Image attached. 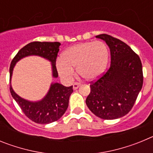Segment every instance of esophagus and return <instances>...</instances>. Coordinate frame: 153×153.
<instances>
[{
    "label": "esophagus",
    "instance_id": "obj_1",
    "mask_svg": "<svg viewBox=\"0 0 153 153\" xmlns=\"http://www.w3.org/2000/svg\"><path fill=\"white\" fill-rule=\"evenodd\" d=\"M81 85L80 83H78V82H76V83H74V85H73V88L74 89V90H76V89L79 87V86Z\"/></svg>",
    "mask_w": 153,
    "mask_h": 153
}]
</instances>
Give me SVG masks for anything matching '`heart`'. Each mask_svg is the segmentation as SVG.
<instances>
[{
  "label": "heart",
  "mask_w": 153,
  "mask_h": 153,
  "mask_svg": "<svg viewBox=\"0 0 153 153\" xmlns=\"http://www.w3.org/2000/svg\"><path fill=\"white\" fill-rule=\"evenodd\" d=\"M109 60V49L102 41H87L69 47L56 62L57 71L63 79L70 80L74 69L86 80L96 79L103 73Z\"/></svg>",
  "instance_id": "b5f03b06"
}]
</instances>
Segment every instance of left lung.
<instances>
[{"label": "left lung", "mask_w": 153, "mask_h": 153, "mask_svg": "<svg viewBox=\"0 0 153 153\" xmlns=\"http://www.w3.org/2000/svg\"><path fill=\"white\" fill-rule=\"evenodd\" d=\"M97 37L109 46L111 64L100 77L90 82L86 103L97 117L115 120L134 106L143 86V67L140 56L122 40L105 33Z\"/></svg>", "instance_id": "1"}]
</instances>
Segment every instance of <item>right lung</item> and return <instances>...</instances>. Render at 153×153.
Masks as SVG:
<instances>
[{
    "mask_svg": "<svg viewBox=\"0 0 153 153\" xmlns=\"http://www.w3.org/2000/svg\"><path fill=\"white\" fill-rule=\"evenodd\" d=\"M60 46L59 42L40 41L31 42L24 46L18 51L10 63V80L16 63L23 57L30 55H36L49 60L52 63L53 76L57 77L56 60ZM10 91L27 117L36 123L48 124L57 121L64 114L74 90L73 86L67 87L60 83H52L47 96L42 100L35 102H30L19 97L13 90L11 85H10Z\"/></svg>",
    "mask_w": 153,
    "mask_h": 153,
    "instance_id": "1",
    "label": "right lung"
}]
</instances>
